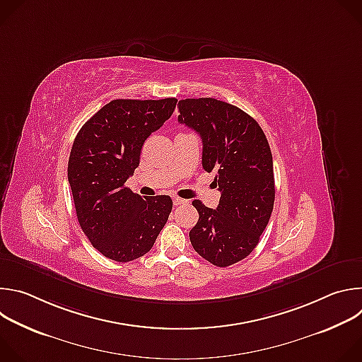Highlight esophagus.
<instances>
[{"label": "esophagus", "mask_w": 362, "mask_h": 362, "mask_svg": "<svg viewBox=\"0 0 362 362\" xmlns=\"http://www.w3.org/2000/svg\"><path fill=\"white\" fill-rule=\"evenodd\" d=\"M186 203V200H183V199H180V197H175L173 199V204L175 206H180V204H185Z\"/></svg>", "instance_id": "1"}]
</instances>
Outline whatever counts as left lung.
<instances>
[{"mask_svg": "<svg viewBox=\"0 0 362 362\" xmlns=\"http://www.w3.org/2000/svg\"><path fill=\"white\" fill-rule=\"evenodd\" d=\"M177 109V120L202 137V166L215 173L214 183L221 190L216 209L192 202L199 212L189 232L192 246L215 267H230L255 249L274 209L269 143L257 122L229 103L186 98Z\"/></svg>", "mask_w": 362, "mask_h": 362, "instance_id": "obj_1", "label": "left lung"}]
</instances>
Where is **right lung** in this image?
<instances>
[{
  "instance_id": "add662e5",
  "label": "right lung",
  "mask_w": 362,
  "mask_h": 362,
  "mask_svg": "<svg viewBox=\"0 0 362 362\" xmlns=\"http://www.w3.org/2000/svg\"><path fill=\"white\" fill-rule=\"evenodd\" d=\"M177 100H113L77 133L69 183L78 223L90 243L116 262L146 255L173 208L170 196L141 197L124 183L140 163L146 139L175 112Z\"/></svg>"
}]
</instances>
